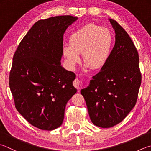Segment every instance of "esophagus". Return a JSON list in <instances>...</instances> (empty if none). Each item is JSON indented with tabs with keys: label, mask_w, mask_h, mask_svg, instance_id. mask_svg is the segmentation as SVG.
<instances>
[{
	"label": "esophagus",
	"mask_w": 151,
	"mask_h": 151,
	"mask_svg": "<svg viewBox=\"0 0 151 151\" xmlns=\"http://www.w3.org/2000/svg\"><path fill=\"white\" fill-rule=\"evenodd\" d=\"M83 84V80H81V79H79L78 78H76L74 81H73V85L76 88V89H79L82 87V85Z\"/></svg>",
	"instance_id": "obj_1"
}]
</instances>
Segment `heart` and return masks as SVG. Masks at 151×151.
Here are the masks:
<instances>
[{
  "mask_svg": "<svg viewBox=\"0 0 151 151\" xmlns=\"http://www.w3.org/2000/svg\"><path fill=\"white\" fill-rule=\"evenodd\" d=\"M113 46V33L109 28L88 24L71 34L69 44L62 47V53L71 68L80 61L79 54L82 53L85 66L97 70L109 61Z\"/></svg>",
  "mask_w": 151,
  "mask_h": 151,
  "instance_id": "1",
  "label": "heart"
}]
</instances>
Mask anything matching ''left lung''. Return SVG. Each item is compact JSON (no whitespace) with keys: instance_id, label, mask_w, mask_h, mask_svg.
I'll return each mask as SVG.
<instances>
[{"instance_id":"left-lung-1","label":"left lung","mask_w":151,"mask_h":151,"mask_svg":"<svg viewBox=\"0 0 151 151\" xmlns=\"http://www.w3.org/2000/svg\"><path fill=\"white\" fill-rule=\"evenodd\" d=\"M109 20L116 33L112 54L89 86L81 90L91 120L102 128L114 126L126 117L135 106L141 83L137 49L124 28Z\"/></svg>"}]
</instances>
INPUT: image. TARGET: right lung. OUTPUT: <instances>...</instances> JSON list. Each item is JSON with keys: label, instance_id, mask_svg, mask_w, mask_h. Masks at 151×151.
I'll list each match as a JSON object with an SVG mask.
<instances>
[{"label": "right lung", "instance_id": "obj_1", "mask_svg": "<svg viewBox=\"0 0 151 151\" xmlns=\"http://www.w3.org/2000/svg\"><path fill=\"white\" fill-rule=\"evenodd\" d=\"M77 19L59 16L37 21L13 56L9 86L16 109L40 129L61 126L67 102L77 92L76 74L60 65L64 33Z\"/></svg>", "mask_w": 151, "mask_h": 151}]
</instances>
